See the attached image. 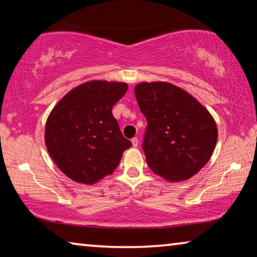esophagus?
<instances>
[{
	"label": "esophagus",
	"mask_w": 257,
	"mask_h": 257,
	"mask_svg": "<svg viewBox=\"0 0 257 257\" xmlns=\"http://www.w3.org/2000/svg\"><path fill=\"white\" fill-rule=\"evenodd\" d=\"M132 143H133V146L134 147H137L138 146V138L137 137H134L133 139H132Z\"/></svg>",
	"instance_id": "esophagus-1"
}]
</instances>
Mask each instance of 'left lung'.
Instances as JSON below:
<instances>
[{"mask_svg":"<svg viewBox=\"0 0 257 257\" xmlns=\"http://www.w3.org/2000/svg\"><path fill=\"white\" fill-rule=\"evenodd\" d=\"M147 125L143 150L147 164L169 181H184L201 170L214 150V119L190 94L169 82L135 87Z\"/></svg>","mask_w":257,"mask_h":257,"instance_id":"1","label":"left lung"}]
</instances>
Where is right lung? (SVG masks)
I'll list each match as a JSON object with an SVG mask.
<instances>
[{"mask_svg":"<svg viewBox=\"0 0 257 257\" xmlns=\"http://www.w3.org/2000/svg\"><path fill=\"white\" fill-rule=\"evenodd\" d=\"M127 89L124 82L88 81L69 92L52 110L45 144L60 170L73 181L92 185L111 175L133 145L112 114Z\"/></svg>","mask_w":257,"mask_h":257,"instance_id":"right-lung-1","label":"right lung"}]
</instances>
